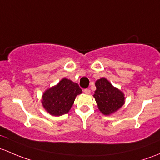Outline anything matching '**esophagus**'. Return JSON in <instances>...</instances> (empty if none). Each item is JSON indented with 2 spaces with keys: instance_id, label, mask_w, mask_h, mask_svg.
<instances>
[{
  "instance_id": "1",
  "label": "esophagus",
  "mask_w": 160,
  "mask_h": 160,
  "mask_svg": "<svg viewBox=\"0 0 160 160\" xmlns=\"http://www.w3.org/2000/svg\"><path fill=\"white\" fill-rule=\"evenodd\" d=\"M84 92H85L86 95H89V94L91 93V91H90V89H88V88H86V89L84 90Z\"/></svg>"
}]
</instances>
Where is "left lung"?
I'll list each match as a JSON object with an SVG mask.
<instances>
[{
  "instance_id": "1",
  "label": "left lung",
  "mask_w": 160,
  "mask_h": 160,
  "mask_svg": "<svg viewBox=\"0 0 160 160\" xmlns=\"http://www.w3.org/2000/svg\"><path fill=\"white\" fill-rule=\"evenodd\" d=\"M96 90L94 98L99 111L105 116H110L118 111L125 104V95L121 90L114 87L105 78L95 82Z\"/></svg>"
}]
</instances>
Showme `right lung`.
Listing matches in <instances>:
<instances>
[{
	"label": "right lung",
	"instance_id": "right-lung-1",
	"mask_svg": "<svg viewBox=\"0 0 160 160\" xmlns=\"http://www.w3.org/2000/svg\"><path fill=\"white\" fill-rule=\"evenodd\" d=\"M82 92L78 84L64 78L55 86L45 90L42 95V105L44 110L52 116H62L68 112L75 97Z\"/></svg>",
	"mask_w": 160,
	"mask_h": 160
}]
</instances>
